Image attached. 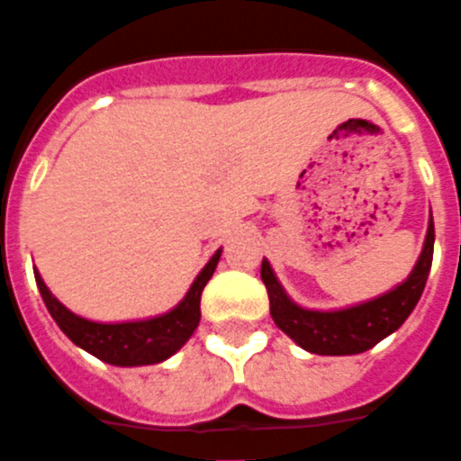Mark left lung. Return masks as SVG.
I'll return each mask as SVG.
<instances>
[{
    "label": "left lung",
    "mask_w": 461,
    "mask_h": 461,
    "mask_svg": "<svg viewBox=\"0 0 461 461\" xmlns=\"http://www.w3.org/2000/svg\"><path fill=\"white\" fill-rule=\"evenodd\" d=\"M431 258H434V221L429 219L422 254L406 282H401L399 286L373 301L345 310H329V312L305 310L291 301L266 258L261 263V279L268 289L270 314L275 324L294 343L312 354L343 357V354H359L371 349L408 320V314L415 310L427 285Z\"/></svg>",
    "instance_id": "left-lung-1"
}]
</instances>
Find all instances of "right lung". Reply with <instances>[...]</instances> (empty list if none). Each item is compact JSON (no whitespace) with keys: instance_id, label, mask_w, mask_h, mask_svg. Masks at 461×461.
Segmentation results:
<instances>
[{"instance_id":"obj_1","label":"right lung","mask_w":461,"mask_h":461,"mask_svg":"<svg viewBox=\"0 0 461 461\" xmlns=\"http://www.w3.org/2000/svg\"><path fill=\"white\" fill-rule=\"evenodd\" d=\"M219 257H221V249L207 261L184 301L170 312L153 317V320L123 321V324H100V321L78 317L50 294L49 286L43 285L41 275L34 273V279H37L39 294L50 317L74 345L113 366H149L160 364L172 357L198 329L200 296H203L204 285L214 275Z\"/></svg>"}]
</instances>
